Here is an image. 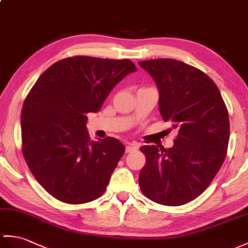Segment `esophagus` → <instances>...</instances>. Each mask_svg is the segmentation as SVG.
Segmentation results:
<instances>
[{"label":"esophagus","mask_w":248,"mask_h":248,"mask_svg":"<svg viewBox=\"0 0 248 248\" xmlns=\"http://www.w3.org/2000/svg\"><path fill=\"white\" fill-rule=\"evenodd\" d=\"M138 149V146L137 145H134V143H130V145H128L125 147V152L126 153H131V152H134L136 151Z\"/></svg>","instance_id":"obj_1"}]
</instances>
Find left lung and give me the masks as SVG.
Returning <instances> with one entry per match:
<instances>
[{"mask_svg": "<svg viewBox=\"0 0 248 248\" xmlns=\"http://www.w3.org/2000/svg\"><path fill=\"white\" fill-rule=\"evenodd\" d=\"M138 64L157 86L163 119L178 130L172 148H140L147 160L140 173V186L155 203L184 205L209 186L226 157L227 108L216 83L198 68L174 59Z\"/></svg>", "mask_w": 248, "mask_h": 248, "instance_id": "obj_1", "label": "left lung"}]
</instances>
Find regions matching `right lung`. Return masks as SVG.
Returning <instances> with one entry per match:
<instances>
[{
	"mask_svg": "<svg viewBox=\"0 0 248 248\" xmlns=\"http://www.w3.org/2000/svg\"><path fill=\"white\" fill-rule=\"evenodd\" d=\"M137 71L129 59L76 56L49 66L27 95L21 113L23 155L46 191L67 204L106 191L124 153L114 137L91 141L88 113H96L114 86Z\"/></svg>",
	"mask_w": 248,
	"mask_h": 248,
	"instance_id": "1",
	"label": "right lung"
}]
</instances>
